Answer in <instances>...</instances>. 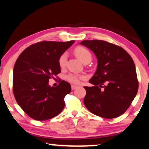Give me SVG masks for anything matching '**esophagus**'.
<instances>
[{
	"mask_svg": "<svg viewBox=\"0 0 149 149\" xmlns=\"http://www.w3.org/2000/svg\"><path fill=\"white\" fill-rule=\"evenodd\" d=\"M76 88H78V87H77V86L71 85V89H72V90H74V89H76Z\"/></svg>",
	"mask_w": 149,
	"mask_h": 149,
	"instance_id": "obj_1",
	"label": "esophagus"
}]
</instances>
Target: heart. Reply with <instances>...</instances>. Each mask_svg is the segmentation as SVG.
Listing matches in <instances>:
<instances>
[{
	"mask_svg": "<svg viewBox=\"0 0 149 149\" xmlns=\"http://www.w3.org/2000/svg\"><path fill=\"white\" fill-rule=\"evenodd\" d=\"M75 55L78 57L79 60L81 61L82 63L85 64V62H89L92 60V54L90 53L87 48L81 47H77L74 51ZM67 53H63L61 55L60 59H59V64L61 67H64L66 64V62H67ZM83 78V76H79L77 74H73V73H70L67 76V80L70 82H72L74 84H78L80 83V80Z\"/></svg>",
	"mask_w": 149,
	"mask_h": 149,
	"instance_id": "obj_1",
	"label": "heart"
}]
</instances>
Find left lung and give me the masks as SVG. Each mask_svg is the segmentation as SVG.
I'll list each match as a JSON object with an SVG mask.
<instances>
[{
	"mask_svg": "<svg viewBox=\"0 0 149 149\" xmlns=\"http://www.w3.org/2000/svg\"><path fill=\"white\" fill-rule=\"evenodd\" d=\"M91 50L97 58V69L84 87V104L96 115L112 119L127 110L136 96L138 81L135 64L123 48L102 40L80 43Z\"/></svg>",
	"mask_w": 149,
	"mask_h": 149,
	"instance_id": "obj_1",
	"label": "left lung"
}]
</instances>
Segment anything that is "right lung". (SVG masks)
Listing matches in <instances>:
<instances>
[{
    "label": "right lung",
    "mask_w": 149,
    "mask_h": 149,
    "mask_svg": "<svg viewBox=\"0 0 149 149\" xmlns=\"http://www.w3.org/2000/svg\"><path fill=\"white\" fill-rule=\"evenodd\" d=\"M42 42L24 50L13 70V92L17 103L28 116L37 121L55 117L63 110L64 98L71 91L62 80L57 87L48 84L60 73L59 59L74 43Z\"/></svg>",
    "instance_id": "right-lung-1"
}]
</instances>
